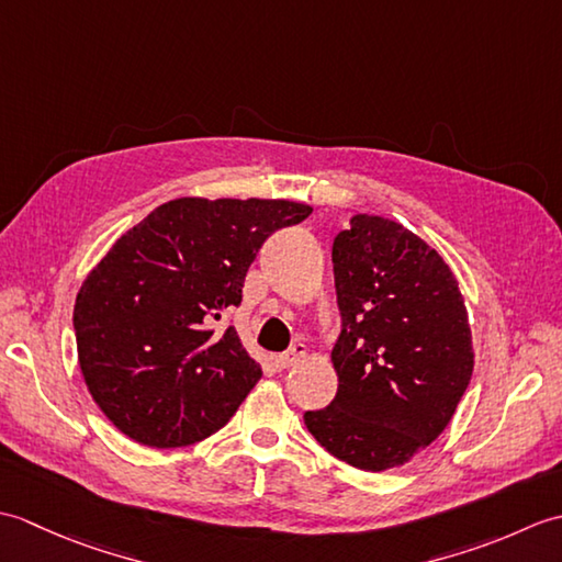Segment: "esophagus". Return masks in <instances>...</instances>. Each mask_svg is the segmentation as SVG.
<instances>
[{
  "label": "esophagus",
  "mask_w": 562,
  "mask_h": 562,
  "mask_svg": "<svg viewBox=\"0 0 562 562\" xmlns=\"http://www.w3.org/2000/svg\"><path fill=\"white\" fill-rule=\"evenodd\" d=\"M304 357H306V345L296 342L290 352L274 355L272 362H274V367H278V369H290V367H294V364H300V362L304 360Z\"/></svg>",
  "instance_id": "obj_1"
}]
</instances>
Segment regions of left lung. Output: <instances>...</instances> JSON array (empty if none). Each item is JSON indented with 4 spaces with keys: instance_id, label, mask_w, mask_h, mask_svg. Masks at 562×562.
<instances>
[{
    "instance_id": "8db88e82",
    "label": "left lung",
    "mask_w": 562,
    "mask_h": 562,
    "mask_svg": "<svg viewBox=\"0 0 562 562\" xmlns=\"http://www.w3.org/2000/svg\"><path fill=\"white\" fill-rule=\"evenodd\" d=\"M342 330L338 393L308 432L362 471L408 463L445 432L473 374L469 312L451 268L403 224L355 214L333 241Z\"/></svg>"
}]
</instances>
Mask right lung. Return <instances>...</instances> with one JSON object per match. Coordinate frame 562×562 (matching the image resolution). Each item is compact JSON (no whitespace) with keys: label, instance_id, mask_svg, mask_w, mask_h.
<instances>
[{"label":"right lung","instance_id":"right-lung-1","mask_svg":"<svg viewBox=\"0 0 562 562\" xmlns=\"http://www.w3.org/2000/svg\"><path fill=\"white\" fill-rule=\"evenodd\" d=\"M308 214L290 200L178 198L87 274L75 304L79 367L123 435L171 449L229 423L262 372L236 330L214 321L241 304L262 241Z\"/></svg>","mask_w":562,"mask_h":562}]
</instances>
